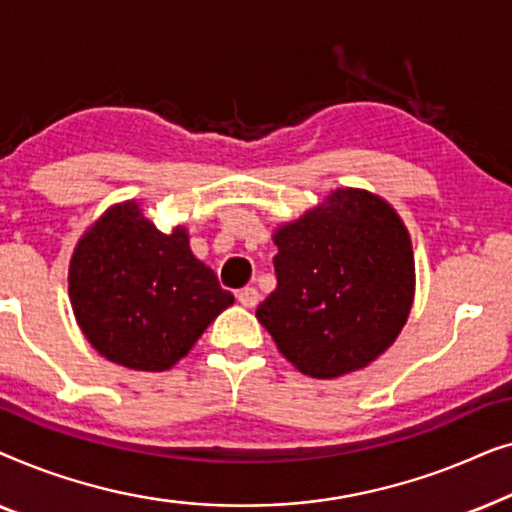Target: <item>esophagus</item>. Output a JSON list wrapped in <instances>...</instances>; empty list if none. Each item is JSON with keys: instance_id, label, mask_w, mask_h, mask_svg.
<instances>
[{"instance_id": "esophagus-1", "label": "esophagus", "mask_w": 512, "mask_h": 512, "mask_svg": "<svg viewBox=\"0 0 512 512\" xmlns=\"http://www.w3.org/2000/svg\"><path fill=\"white\" fill-rule=\"evenodd\" d=\"M237 300H240L244 307H256L258 300H261V293H258L254 286H244V289L237 291Z\"/></svg>"}]
</instances>
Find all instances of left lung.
<instances>
[{
  "mask_svg": "<svg viewBox=\"0 0 512 512\" xmlns=\"http://www.w3.org/2000/svg\"><path fill=\"white\" fill-rule=\"evenodd\" d=\"M277 289L258 305L279 352L303 375L333 380L394 345L415 300L405 223L380 195L335 188L272 233Z\"/></svg>",
  "mask_w": 512,
  "mask_h": 512,
  "instance_id": "1",
  "label": "left lung"
}]
</instances>
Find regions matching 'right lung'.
<instances>
[{"mask_svg":"<svg viewBox=\"0 0 512 512\" xmlns=\"http://www.w3.org/2000/svg\"><path fill=\"white\" fill-rule=\"evenodd\" d=\"M188 242L186 226L160 233L137 200L111 205L86 228L69 261V303L104 359L163 373L235 303Z\"/></svg>","mask_w":512,"mask_h":512,"instance_id":"1","label":"right lung"}]
</instances>
